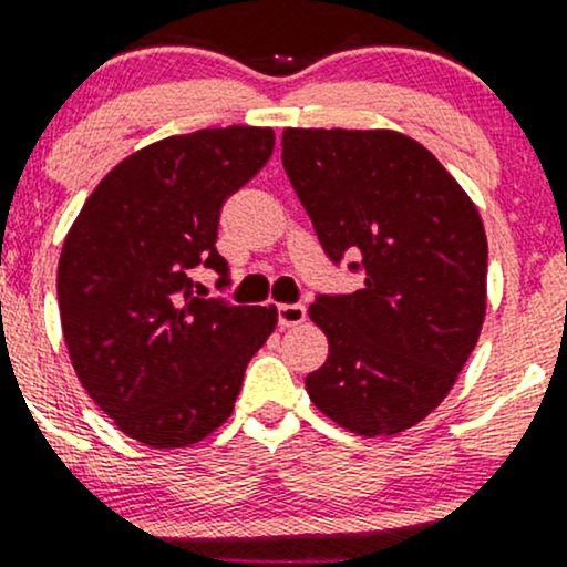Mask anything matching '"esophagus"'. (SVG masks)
Segmentation results:
<instances>
[{"instance_id":"esophagus-1","label":"esophagus","mask_w":567,"mask_h":567,"mask_svg":"<svg viewBox=\"0 0 567 567\" xmlns=\"http://www.w3.org/2000/svg\"><path fill=\"white\" fill-rule=\"evenodd\" d=\"M276 310H278V324H281L284 330H286V327L302 324V321H306V316H308L306 306H297V302H284V306H278Z\"/></svg>"}]
</instances>
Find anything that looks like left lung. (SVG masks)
<instances>
[{"mask_svg":"<svg viewBox=\"0 0 567 567\" xmlns=\"http://www.w3.org/2000/svg\"><path fill=\"white\" fill-rule=\"evenodd\" d=\"M284 169L332 261L359 251L354 295H319L330 357L306 379L324 416L398 435L452 392L486 313V235L446 167L392 130H284Z\"/></svg>","mask_w":567,"mask_h":567,"instance_id":"8db88e82","label":"left lung"}]
</instances>
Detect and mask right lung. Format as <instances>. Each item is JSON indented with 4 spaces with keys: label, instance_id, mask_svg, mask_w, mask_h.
I'll list each match as a JSON object with an SVG mask.
<instances>
[{
    "label": "right lung",
    "instance_id": "add662e5",
    "mask_svg": "<svg viewBox=\"0 0 567 567\" xmlns=\"http://www.w3.org/2000/svg\"><path fill=\"white\" fill-rule=\"evenodd\" d=\"M270 126L173 135L118 162L91 192L59 257V313L72 368L121 432L184 449L229 416L276 306H229L192 291L213 267L229 194L265 167ZM224 281V278H221Z\"/></svg>",
    "mask_w": 567,
    "mask_h": 567
}]
</instances>
